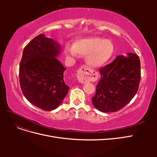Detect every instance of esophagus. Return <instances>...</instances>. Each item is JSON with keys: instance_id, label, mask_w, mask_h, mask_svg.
Instances as JSON below:
<instances>
[{"instance_id": "34e87169", "label": "esophagus", "mask_w": 157, "mask_h": 157, "mask_svg": "<svg viewBox=\"0 0 157 157\" xmlns=\"http://www.w3.org/2000/svg\"><path fill=\"white\" fill-rule=\"evenodd\" d=\"M90 70L86 67H82L77 71V79L78 82L84 84L86 83L90 80Z\"/></svg>"}]
</instances>
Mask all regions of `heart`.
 I'll list each match as a JSON object with an SVG mask.
<instances>
[{"mask_svg": "<svg viewBox=\"0 0 157 157\" xmlns=\"http://www.w3.org/2000/svg\"><path fill=\"white\" fill-rule=\"evenodd\" d=\"M115 52V46L109 40L90 37L76 40L73 46L66 45V55L76 56L77 54L86 56V62L93 68L102 67L109 61Z\"/></svg>", "mask_w": 157, "mask_h": 157, "instance_id": "b5f03b06", "label": "heart"}]
</instances>
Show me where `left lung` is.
<instances>
[{"instance_id": "8db88e82", "label": "left lung", "mask_w": 157, "mask_h": 157, "mask_svg": "<svg viewBox=\"0 0 157 157\" xmlns=\"http://www.w3.org/2000/svg\"><path fill=\"white\" fill-rule=\"evenodd\" d=\"M101 78L92 98L98 110L116 112L124 107L135 96L141 79L138 56L133 53L118 56L113 62L99 69Z\"/></svg>"}]
</instances>
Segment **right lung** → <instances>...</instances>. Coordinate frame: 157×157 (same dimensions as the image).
Segmentation results:
<instances>
[{"label":"right lung","mask_w":157,"mask_h":157,"mask_svg":"<svg viewBox=\"0 0 157 157\" xmlns=\"http://www.w3.org/2000/svg\"><path fill=\"white\" fill-rule=\"evenodd\" d=\"M60 50L58 42L40 34L26 45L20 63L23 95L33 105L47 111L58 107L69 89L63 80L66 68L56 58Z\"/></svg>","instance_id":"add662e5"}]
</instances>
